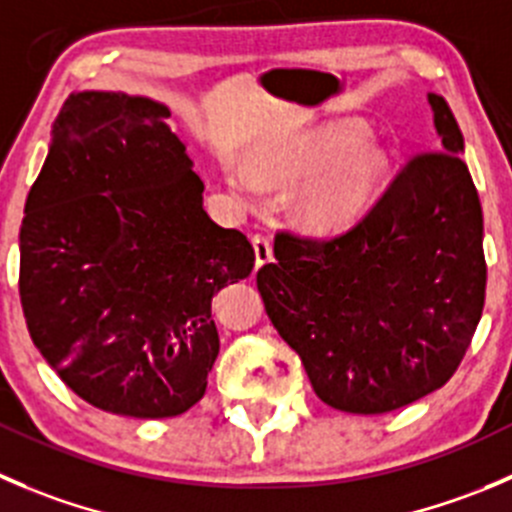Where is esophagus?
Wrapping results in <instances>:
<instances>
[{"label":"esophagus","instance_id":"34e87169","mask_svg":"<svg viewBox=\"0 0 512 512\" xmlns=\"http://www.w3.org/2000/svg\"><path fill=\"white\" fill-rule=\"evenodd\" d=\"M252 247H255V267L267 265L272 260V242L265 235H252Z\"/></svg>","mask_w":512,"mask_h":512}]
</instances>
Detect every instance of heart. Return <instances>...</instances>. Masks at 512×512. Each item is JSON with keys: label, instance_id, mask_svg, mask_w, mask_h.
<instances>
[{"label": "heart", "instance_id": "obj_1", "mask_svg": "<svg viewBox=\"0 0 512 512\" xmlns=\"http://www.w3.org/2000/svg\"><path fill=\"white\" fill-rule=\"evenodd\" d=\"M362 119H332L267 145L257 152L260 177L277 187H295L292 217L310 235L332 237L350 230L372 207L388 175V150L362 140ZM230 182L245 195L260 190L255 172L230 167Z\"/></svg>", "mask_w": 512, "mask_h": 512}]
</instances>
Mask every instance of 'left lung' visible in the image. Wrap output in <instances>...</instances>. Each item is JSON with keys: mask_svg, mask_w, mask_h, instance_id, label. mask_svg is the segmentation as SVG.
<instances>
[{"mask_svg": "<svg viewBox=\"0 0 512 512\" xmlns=\"http://www.w3.org/2000/svg\"><path fill=\"white\" fill-rule=\"evenodd\" d=\"M440 147L415 155L357 225L330 240L277 232L257 290L330 408L380 415L443 388L485 305L483 210L463 132L428 94Z\"/></svg>", "mask_w": 512, "mask_h": 512, "instance_id": "8db88e82", "label": "left lung"}]
</instances>
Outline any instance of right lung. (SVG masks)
Returning <instances> with one entry per match:
<instances>
[{
  "label": "right lung",
  "mask_w": 512,
  "mask_h": 512,
  "mask_svg": "<svg viewBox=\"0 0 512 512\" xmlns=\"http://www.w3.org/2000/svg\"><path fill=\"white\" fill-rule=\"evenodd\" d=\"M167 117L147 97L69 94L19 230L32 342L69 390L127 418L200 403L220 352L212 295L255 267L250 240L202 207Z\"/></svg>",
  "instance_id": "1"
}]
</instances>
